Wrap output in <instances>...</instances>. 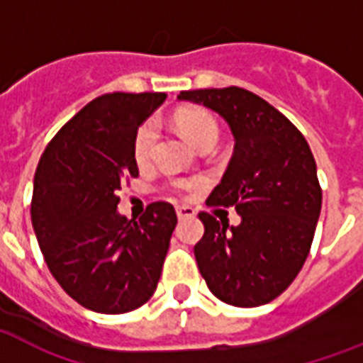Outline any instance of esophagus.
Listing matches in <instances>:
<instances>
[{"mask_svg": "<svg viewBox=\"0 0 363 363\" xmlns=\"http://www.w3.org/2000/svg\"><path fill=\"white\" fill-rule=\"evenodd\" d=\"M176 213H178L179 220H189V218H195V208L191 206H178L176 208Z\"/></svg>", "mask_w": 363, "mask_h": 363, "instance_id": "esophagus-1", "label": "esophagus"}]
</instances>
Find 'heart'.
<instances>
[{"label": "heart", "mask_w": 363, "mask_h": 363, "mask_svg": "<svg viewBox=\"0 0 363 363\" xmlns=\"http://www.w3.org/2000/svg\"><path fill=\"white\" fill-rule=\"evenodd\" d=\"M176 125L185 136L189 138L191 143H195L196 147H201L204 143L218 142L220 136V126L218 121L213 119L212 115L204 111V109H184L176 115ZM157 142V125L155 121H145L140 128H138L134 143H132V153L136 159L138 164H145L150 162L153 155V147ZM199 182L196 179H174L172 187L179 193H187V191L195 189Z\"/></svg>", "instance_id": "heart-1"}]
</instances>
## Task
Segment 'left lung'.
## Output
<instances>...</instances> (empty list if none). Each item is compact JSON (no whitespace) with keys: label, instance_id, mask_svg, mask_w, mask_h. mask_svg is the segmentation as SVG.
Here are the masks:
<instances>
[{"label":"left lung","instance_id":"left-lung-1","mask_svg":"<svg viewBox=\"0 0 363 363\" xmlns=\"http://www.w3.org/2000/svg\"><path fill=\"white\" fill-rule=\"evenodd\" d=\"M227 121L235 151L208 204L235 206L240 225L199 213L195 259L213 296L235 307L277 299L301 271L313 244L322 189L307 140L294 123L240 86L179 92Z\"/></svg>","mask_w":363,"mask_h":363}]
</instances>
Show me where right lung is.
I'll use <instances>...</instances> for the list:
<instances>
[{
	"label": "right lung",
	"mask_w": 363,
	"mask_h": 363,
	"mask_svg": "<svg viewBox=\"0 0 363 363\" xmlns=\"http://www.w3.org/2000/svg\"><path fill=\"white\" fill-rule=\"evenodd\" d=\"M164 98H94L56 132L35 170L30 212L45 263L67 296L94 313L142 307L161 278L176 210L151 202L140 220H126L117 212V191L138 176L134 136Z\"/></svg>",
	"instance_id": "right-lung-1"
}]
</instances>
